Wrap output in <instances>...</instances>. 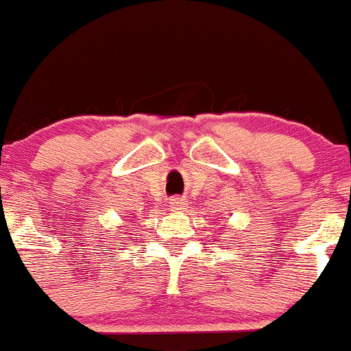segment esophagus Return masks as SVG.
I'll list each match as a JSON object with an SVG mask.
<instances>
[{"instance_id": "esophagus-1", "label": "esophagus", "mask_w": 351, "mask_h": 351, "mask_svg": "<svg viewBox=\"0 0 351 351\" xmlns=\"http://www.w3.org/2000/svg\"><path fill=\"white\" fill-rule=\"evenodd\" d=\"M186 200L182 197H176V198H172V200H170V208H172V210H182V208H186Z\"/></svg>"}]
</instances>
